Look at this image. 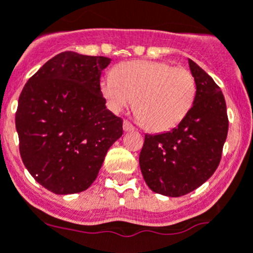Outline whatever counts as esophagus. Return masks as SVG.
<instances>
[{
	"mask_svg": "<svg viewBox=\"0 0 253 253\" xmlns=\"http://www.w3.org/2000/svg\"><path fill=\"white\" fill-rule=\"evenodd\" d=\"M123 129H124V131H131L134 130V126L129 122L124 120V123H123Z\"/></svg>",
	"mask_w": 253,
	"mask_h": 253,
	"instance_id": "34e87169",
	"label": "esophagus"
}]
</instances>
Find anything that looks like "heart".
Instances as JSON below:
<instances>
[{
  "label": "heart",
  "mask_w": 253,
  "mask_h": 253,
  "mask_svg": "<svg viewBox=\"0 0 253 253\" xmlns=\"http://www.w3.org/2000/svg\"><path fill=\"white\" fill-rule=\"evenodd\" d=\"M108 108L119 114L133 105L140 123L149 130L166 131L179 124L196 99L193 74L168 62L129 61L100 81Z\"/></svg>",
  "instance_id": "heart-1"
}]
</instances>
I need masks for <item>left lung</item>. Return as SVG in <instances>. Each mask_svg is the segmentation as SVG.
I'll use <instances>...</instances> for the list:
<instances>
[{
	"label": "left lung",
	"instance_id": "left-lung-1",
	"mask_svg": "<svg viewBox=\"0 0 253 253\" xmlns=\"http://www.w3.org/2000/svg\"><path fill=\"white\" fill-rule=\"evenodd\" d=\"M197 84L188 114L170 131L145 134L139 166L147 185L167 197L194 191L216 172L228 133L226 100L212 78L188 59Z\"/></svg>",
	"mask_w": 253,
	"mask_h": 253
}]
</instances>
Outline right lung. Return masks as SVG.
Wrapping results in <instances>:
<instances>
[{
    "instance_id": "right-lung-1",
    "label": "right lung",
    "mask_w": 253,
    "mask_h": 253,
    "mask_svg": "<svg viewBox=\"0 0 253 253\" xmlns=\"http://www.w3.org/2000/svg\"><path fill=\"white\" fill-rule=\"evenodd\" d=\"M110 59L65 51L48 60L18 98L16 130L25 167L55 194L87 189L123 120L105 106L100 78Z\"/></svg>"
}]
</instances>
